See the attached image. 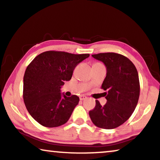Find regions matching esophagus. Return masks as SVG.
<instances>
[{
    "label": "esophagus",
    "mask_w": 160,
    "mask_h": 160,
    "mask_svg": "<svg viewBox=\"0 0 160 160\" xmlns=\"http://www.w3.org/2000/svg\"><path fill=\"white\" fill-rule=\"evenodd\" d=\"M80 100H85L86 99H87V97L84 96V95H81V96L80 97Z\"/></svg>",
    "instance_id": "obj_1"
}]
</instances>
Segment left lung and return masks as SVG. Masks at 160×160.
<instances>
[{
  "mask_svg": "<svg viewBox=\"0 0 160 160\" xmlns=\"http://www.w3.org/2000/svg\"><path fill=\"white\" fill-rule=\"evenodd\" d=\"M103 62L107 73L101 88L105 91L107 102L102 106L98 100L89 111L92 122L97 127L113 129L123 124L131 116L139 97V80L135 66L128 58L114 52L92 54Z\"/></svg>",
  "mask_w": 160,
  "mask_h": 160,
  "instance_id": "obj_1",
  "label": "left lung"
}]
</instances>
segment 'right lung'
Here are the masks:
<instances>
[{
	"mask_svg": "<svg viewBox=\"0 0 160 160\" xmlns=\"http://www.w3.org/2000/svg\"><path fill=\"white\" fill-rule=\"evenodd\" d=\"M88 57L89 54L47 51L29 64L23 77V98L26 109L38 123L54 128L68 120L80 99L77 95L62 97L60 88Z\"/></svg>",
	"mask_w": 160,
	"mask_h": 160,
	"instance_id": "1",
	"label": "right lung"
}]
</instances>
